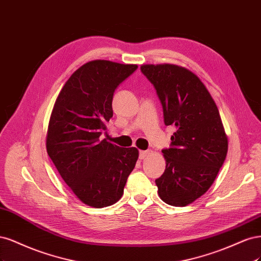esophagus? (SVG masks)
Masks as SVG:
<instances>
[{"mask_svg": "<svg viewBox=\"0 0 261 261\" xmlns=\"http://www.w3.org/2000/svg\"><path fill=\"white\" fill-rule=\"evenodd\" d=\"M150 154V150H141L140 152V159H145Z\"/></svg>", "mask_w": 261, "mask_h": 261, "instance_id": "obj_1", "label": "esophagus"}]
</instances>
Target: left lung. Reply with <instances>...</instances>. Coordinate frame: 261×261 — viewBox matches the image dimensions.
<instances>
[{
	"mask_svg": "<svg viewBox=\"0 0 261 261\" xmlns=\"http://www.w3.org/2000/svg\"><path fill=\"white\" fill-rule=\"evenodd\" d=\"M154 86L166 125L176 131L162 152L166 169L155 180L165 203L183 207L212 187L228 153V138L215 100L196 74L180 66L143 65Z\"/></svg>",
	"mask_w": 261,
	"mask_h": 261,
	"instance_id": "obj_1",
	"label": "left lung"
}]
</instances>
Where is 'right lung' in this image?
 Wrapping results in <instances>:
<instances>
[{
  "mask_svg": "<svg viewBox=\"0 0 261 261\" xmlns=\"http://www.w3.org/2000/svg\"><path fill=\"white\" fill-rule=\"evenodd\" d=\"M137 65L92 61L67 80L53 107L46 150L63 180L83 203L96 208L118 201L138 161L100 136L113 117V96ZM106 134V132H105Z\"/></svg>",
  "mask_w": 261,
  "mask_h": 261,
  "instance_id": "add662e5",
  "label": "right lung"
}]
</instances>
